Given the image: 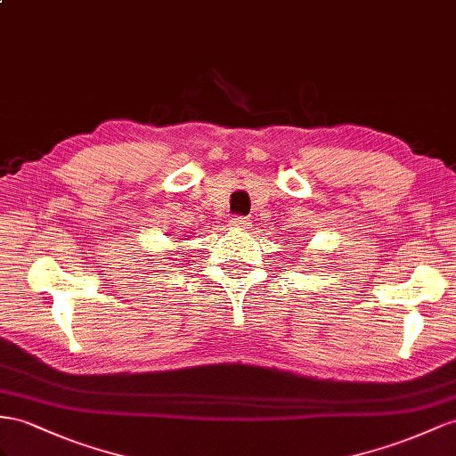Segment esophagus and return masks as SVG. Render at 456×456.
Returning a JSON list of instances; mask_svg holds the SVG:
<instances>
[{
    "label": "esophagus",
    "instance_id": "34e87169",
    "mask_svg": "<svg viewBox=\"0 0 456 456\" xmlns=\"http://www.w3.org/2000/svg\"><path fill=\"white\" fill-rule=\"evenodd\" d=\"M231 225L232 227H239V229H248L250 219L244 217V216H235V217H232V221H231Z\"/></svg>",
    "mask_w": 456,
    "mask_h": 456
}]
</instances>
